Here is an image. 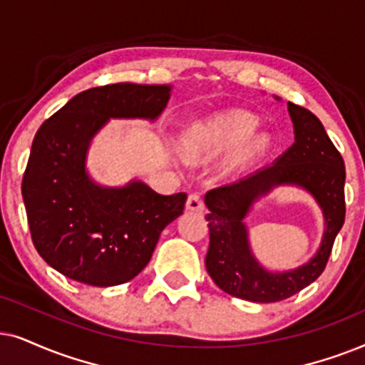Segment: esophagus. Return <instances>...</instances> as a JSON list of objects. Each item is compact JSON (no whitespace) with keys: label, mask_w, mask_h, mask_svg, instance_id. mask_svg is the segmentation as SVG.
<instances>
[{"label":"esophagus","mask_w":365,"mask_h":365,"mask_svg":"<svg viewBox=\"0 0 365 365\" xmlns=\"http://www.w3.org/2000/svg\"><path fill=\"white\" fill-rule=\"evenodd\" d=\"M187 208L188 210H195V212L203 210V200H202L200 193L195 192V193H190V195H188Z\"/></svg>","instance_id":"obj_1"}]
</instances>
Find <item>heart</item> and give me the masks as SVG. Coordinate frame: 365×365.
<instances>
[{
    "label": "heart",
    "instance_id": "1",
    "mask_svg": "<svg viewBox=\"0 0 365 365\" xmlns=\"http://www.w3.org/2000/svg\"><path fill=\"white\" fill-rule=\"evenodd\" d=\"M259 126V120L247 113H233L218 118L205 128L202 143L208 142L220 147H235L249 140Z\"/></svg>",
    "mask_w": 365,
    "mask_h": 365
}]
</instances>
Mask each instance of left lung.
Returning <instances> with one entry per match:
<instances>
[{"label":"left lung","mask_w":365,"mask_h":365,"mask_svg":"<svg viewBox=\"0 0 365 365\" xmlns=\"http://www.w3.org/2000/svg\"><path fill=\"white\" fill-rule=\"evenodd\" d=\"M289 111L295 128L292 147L269 167L235 183L212 188L205 195L210 233L205 257L208 275L223 292L250 302H279L319 279L346 218L342 155L312 111L295 103H289ZM282 182H295L312 192L323 207L328 228L318 255L309 264L270 274L251 255L243 218L257 197Z\"/></svg>","instance_id":"8db88e82"}]
</instances>
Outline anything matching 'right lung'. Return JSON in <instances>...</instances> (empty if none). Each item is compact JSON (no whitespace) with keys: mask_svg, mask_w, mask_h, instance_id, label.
<instances>
[{"mask_svg":"<svg viewBox=\"0 0 365 365\" xmlns=\"http://www.w3.org/2000/svg\"><path fill=\"white\" fill-rule=\"evenodd\" d=\"M170 86L115 83L78 93L43 121L21 193L38 254L68 279L111 287L152 259L160 233L182 215L187 193L160 195L142 182L95 185L85 173L90 140L108 118H157Z\"/></svg>","mask_w":365,"mask_h":365,"instance_id":"1","label":"right lung"}]
</instances>
